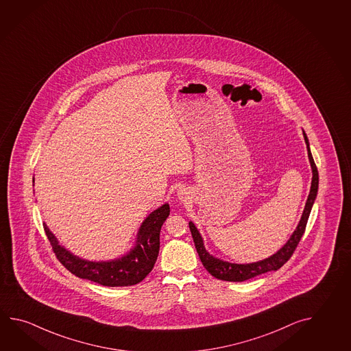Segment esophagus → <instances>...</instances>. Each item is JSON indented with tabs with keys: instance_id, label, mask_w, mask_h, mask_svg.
Wrapping results in <instances>:
<instances>
[{
	"instance_id": "1",
	"label": "esophagus",
	"mask_w": 351,
	"mask_h": 351,
	"mask_svg": "<svg viewBox=\"0 0 351 351\" xmlns=\"http://www.w3.org/2000/svg\"><path fill=\"white\" fill-rule=\"evenodd\" d=\"M178 199L180 201H182V202H185V201L190 199V193H189L186 187H180L179 190H178Z\"/></svg>"
}]
</instances>
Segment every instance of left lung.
I'll list each match as a JSON object with an SVG mask.
<instances>
[{"instance_id":"8db88e82","label":"left lung","mask_w":351,"mask_h":351,"mask_svg":"<svg viewBox=\"0 0 351 351\" xmlns=\"http://www.w3.org/2000/svg\"><path fill=\"white\" fill-rule=\"evenodd\" d=\"M302 135H304L305 143H306L308 161H310L311 171H313L311 187H310V193H308V200L305 204L304 213L301 215L300 221L298 223L296 229L293 231L290 239L287 240V243L280 250L276 251L274 255L264 258V260L256 261V263H250V264H235V263H229V261H223L221 258H215L213 255H210L208 250L205 249L204 240L201 237L199 230L195 226V223L193 221L189 222L193 243H195V247H196V251L199 254L201 263L205 266V269L216 279L241 282L245 280L252 279V278L265 274V272L276 271V270H279L282 265L287 263L289 258H291L293 251H295L298 243L300 241L301 237L304 235V231H305L306 223H308V215L311 213V208H313L316 195H317V189H319V172H317L314 158L311 155L310 143H308V138L306 134H305V131H302Z\"/></svg>"}]
</instances>
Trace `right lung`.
<instances>
[{
  "instance_id": "1",
  "label": "right lung",
  "mask_w": 351,
  "mask_h": 351,
  "mask_svg": "<svg viewBox=\"0 0 351 351\" xmlns=\"http://www.w3.org/2000/svg\"><path fill=\"white\" fill-rule=\"evenodd\" d=\"M169 215V204L154 210L141 223L135 246L121 258L108 261H90L73 255L60 245L46 223H43V228L56 258L73 275L104 287H131L143 281L156 263L160 250V231Z\"/></svg>"
}]
</instances>
